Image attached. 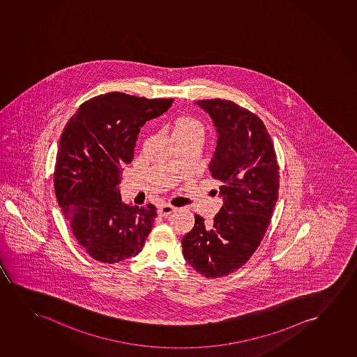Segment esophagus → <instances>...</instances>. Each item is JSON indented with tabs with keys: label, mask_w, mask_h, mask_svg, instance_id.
I'll return each mask as SVG.
<instances>
[{
	"label": "esophagus",
	"mask_w": 357,
	"mask_h": 357,
	"mask_svg": "<svg viewBox=\"0 0 357 357\" xmlns=\"http://www.w3.org/2000/svg\"><path fill=\"white\" fill-rule=\"evenodd\" d=\"M176 211V207L171 205H161L158 207V215L162 217H167Z\"/></svg>",
	"instance_id": "obj_1"
}]
</instances>
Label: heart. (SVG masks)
<instances>
[{
  "instance_id": "b5f03b06",
  "label": "heart",
  "mask_w": 357,
  "mask_h": 357,
  "mask_svg": "<svg viewBox=\"0 0 357 357\" xmlns=\"http://www.w3.org/2000/svg\"><path fill=\"white\" fill-rule=\"evenodd\" d=\"M204 134V127L195 118L179 117L172 124V137L181 139V137H201Z\"/></svg>"
}]
</instances>
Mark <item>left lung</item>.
I'll list each match as a JSON object with an SVG mask.
<instances>
[{
  "mask_svg": "<svg viewBox=\"0 0 357 357\" xmlns=\"http://www.w3.org/2000/svg\"><path fill=\"white\" fill-rule=\"evenodd\" d=\"M195 105L215 128L208 171L220 181L223 205L211 225L195 215V225L181 245L196 272L220 278L246 264L264 239L278 201L279 167L268 132L254 113L220 98Z\"/></svg>",
  "mask_w": 357,
  "mask_h": 357,
  "instance_id": "8db88e82",
  "label": "left lung"
}]
</instances>
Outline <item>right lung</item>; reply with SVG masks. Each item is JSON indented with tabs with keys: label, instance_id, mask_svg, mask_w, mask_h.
<instances>
[{
	"label": "right lung",
	"instance_id": "right-lung-1",
	"mask_svg": "<svg viewBox=\"0 0 357 357\" xmlns=\"http://www.w3.org/2000/svg\"><path fill=\"white\" fill-rule=\"evenodd\" d=\"M172 103V98L105 93L84 102L64 128L54 191L75 239L93 259L117 264L142 251L156 207L124 204L121 174L134 158L140 128Z\"/></svg>",
	"mask_w": 357,
	"mask_h": 357
}]
</instances>
